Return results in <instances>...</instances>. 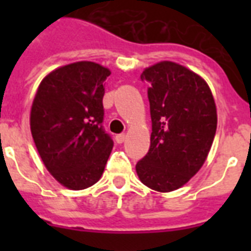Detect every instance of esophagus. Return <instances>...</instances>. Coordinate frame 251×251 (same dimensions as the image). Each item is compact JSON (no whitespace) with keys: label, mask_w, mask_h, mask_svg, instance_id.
I'll use <instances>...</instances> for the list:
<instances>
[{"label":"esophagus","mask_w":251,"mask_h":251,"mask_svg":"<svg viewBox=\"0 0 251 251\" xmlns=\"http://www.w3.org/2000/svg\"><path fill=\"white\" fill-rule=\"evenodd\" d=\"M125 139H126L125 134H118V135H116V142H117V143H120V145H121V143H124V142H125Z\"/></svg>","instance_id":"esophagus-1"}]
</instances>
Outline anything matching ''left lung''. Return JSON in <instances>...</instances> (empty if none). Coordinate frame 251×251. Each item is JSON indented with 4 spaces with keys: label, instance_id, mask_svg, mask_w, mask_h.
Returning a JSON list of instances; mask_svg holds the SVG:
<instances>
[{
    "label": "left lung",
    "instance_id": "8db88e82",
    "mask_svg": "<svg viewBox=\"0 0 251 251\" xmlns=\"http://www.w3.org/2000/svg\"><path fill=\"white\" fill-rule=\"evenodd\" d=\"M141 78L150 84L152 133L137 175L152 190H177L208 156L218 125L214 96L202 76L172 61L146 68Z\"/></svg>",
    "mask_w": 251,
    "mask_h": 251
}]
</instances>
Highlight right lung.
Wrapping results in <instances>:
<instances>
[{
  "label": "right lung",
  "instance_id": "add662e5",
  "mask_svg": "<svg viewBox=\"0 0 251 251\" xmlns=\"http://www.w3.org/2000/svg\"><path fill=\"white\" fill-rule=\"evenodd\" d=\"M110 70L91 61L54 69L33 98L29 126L48 172L72 190H83L102 176L113 141L101 126L104 80Z\"/></svg>",
  "mask_w": 251,
  "mask_h": 251
}]
</instances>
